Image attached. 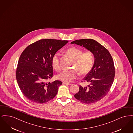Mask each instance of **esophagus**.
<instances>
[{"instance_id": "1", "label": "esophagus", "mask_w": 133, "mask_h": 133, "mask_svg": "<svg viewBox=\"0 0 133 133\" xmlns=\"http://www.w3.org/2000/svg\"><path fill=\"white\" fill-rule=\"evenodd\" d=\"M63 84H64V85H71V84L70 83H66V82H63Z\"/></svg>"}]
</instances>
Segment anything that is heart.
Listing matches in <instances>:
<instances>
[{"mask_svg": "<svg viewBox=\"0 0 133 133\" xmlns=\"http://www.w3.org/2000/svg\"><path fill=\"white\" fill-rule=\"evenodd\" d=\"M65 53L74 61L72 67L75 69L64 70L57 75L58 79L69 82L77 78L78 73L84 75L89 73L94 63V56L91 51L83 52L82 50L75 47L66 49ZM52 66L56 70L60 69V54L55 53L52 58Z\"/></svg>", "mask_w": 133, "mask_h": 133, "instance_id": "1", "label": "heart"}]
</instances>
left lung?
Segmentation results:
<instances>
[{"instance_id": "obj_1", "label": "left lung", "mask_w": 133, "mask_h": 133, "mask_svg": "<svg viewBox=\"0 0 133 133\" xmlns=\"http://www.w3.org/2000/svg\"><path fill=\"white\" fill-rule=\"evenodd\" d=\"M71 43L83 46L92 52L95 59L92 69L82 81L89 85L80 86L75 98L85 104L100 101L107 94L114 81L115 71L112 57L106 48L93 39L77 40Z\"/></svg>"}]
</instances>
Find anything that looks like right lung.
<instances>
[{"label": "right lung", "instance_id": "1", "mask_svg": "<svg viewBox=\"0 0 133 133\" xmlns=\"http://www.w3.org/2000/svg\"><path fill=\"white\" fill-rule=\"evenodd\" d=\"M68 42L41 39L29 45L22 52L16 77L22 94L30 101L42 104L56 96L62 82L56 80L47 83L46 81L53 75L51 63L53 56Z\"/></svg>", "mask_w": 133, "mask_h": 133}]
</instances>
